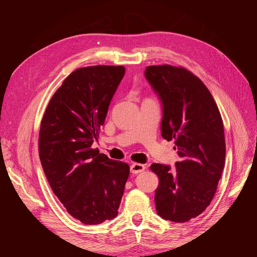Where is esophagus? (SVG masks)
Wrapping results in <instances>:
<instances>
[{"mask_svg": "<svg viewBox=\"0 0 257 257\" xmlns=\"http://www.w3.org/2000/svg\"><path fill=\"white\" fill-rule=\"evenodd\" d=\"M146 169V166L143 164H138V163H134V164L131 165V173L132 174H139L144 172Z\"/></svg>", "mask_w": 257, "mask_h": 257, "instance_id": "obj_1", "label": "esophagus"}]
</instances>
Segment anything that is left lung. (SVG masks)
Segmentation results:
<instances>
[{
	"label": "left lung",
	"mask_w": 257,
	"mask_h": 257,
	"mask_svg": "<svg viewBox=\"0 0 257 257\" xmlns=\"http://www.w3.org/2000/svg\"><path fill=\"white\" fill-rule=\"evenodd\" d=\"M145 77L161 100L162 137L175 141L180 161L150 166L160 182L154 203L164 220L183 223L210 205L225 163V138L214 99L198 77L183 67L148 66Z\"/></svg>",
	"instance_id": "8db88e82"
}]
</instances>
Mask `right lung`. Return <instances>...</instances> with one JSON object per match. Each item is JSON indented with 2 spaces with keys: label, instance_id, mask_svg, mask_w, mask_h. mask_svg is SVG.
Returning <instances> with one entry per match:
<instances>
[{
  "label": "right lung",
  "instance_id": "1",
  "mask_svg": "<svg viewBox=\"0 0 257 257\" xmlns=\"http://www.w3.org/2000/svg\"><path fill=\"white\" fill-rule=\"evenodd\" d=\"M125 68L76 69L54 93L41 123L38 151L53 193L75 219L100 224L118 215L126 163L92 149Z\"/></svg>",
  "mask_w": 257,
  "mask_h": 257
}]
</instances>
